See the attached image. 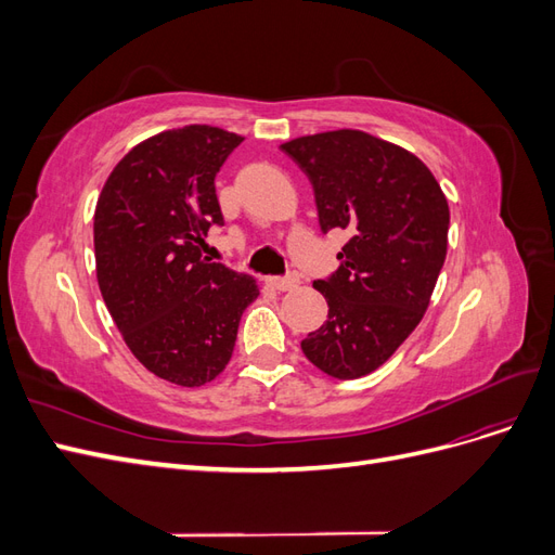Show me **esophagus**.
<instances>
[{
	"instance_id": "1",
	"label": "esophagus",
	"mask_w": 555,
	"mask_h": 555,
	"mask_svg": "<svg viewBox=\"0 0 555 555\" xmlns=\"http://www.w3.org/2000/svg\"><path fill=\"white\" fill-rule=\"evenodd\" d=\"M268 284H271L273 289L278 292H289L298 284V275L289 273V275H275V278H268Z\"/></svg>"
}]
</instances>
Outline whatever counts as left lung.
I'll use <instances>...</instances> for the list:
<instances>
[{"mask_svg": "<svg viewBox=\"0 0 555 555\" xmlns=\"http://www.w3.org/2000/svg\"><path fill=\"white\" fill-rule=\"evenodd\" d=\"M312 184L319 229L347 231L340 266L312 287L324 326L300 343L331 377L373 373L422 322L447 257L449 206L428 166L357 129L280 145Z\"/></svg>", "mask_w": 555, "mask_h": 555, "instance_id": "left-lung-1", "label": "left lung"}]
</instances>
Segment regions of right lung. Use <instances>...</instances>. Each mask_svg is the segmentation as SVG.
Masks as SVG:
<instances>
[{
    "mask_svg": "<svg viewBox=\"0 0 555 555\" xmlns=\"http://www.w3.org/2000/svg\"><path fill=\"white\" fill-rule=\"evenodd\" d=\"M190 125L139 143L108 176L94 210L96 280L131 354L180 386L220 375L257 282L204 257L224 217L215 176L241 145Z\"/></svg>",
    "mask_w": 555,
    "mask_h": 555,
    "instance_id": "right-lung-1",
    "label": "right lung"
}]
</instances>
